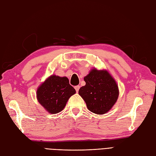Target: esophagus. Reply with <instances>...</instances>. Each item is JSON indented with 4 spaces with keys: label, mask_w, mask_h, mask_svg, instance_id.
Here are the masks:
<instances>
[{
    "label": "esophagus",
    "mask_w": 156,
    "mask_h": 156,
    "mask_svg": "<svg viewBox=\"0 0 156 156\" xmlns=\"http://www.w3.org/2000/svg\"><path fill=\"white\" fill-rule=\"evenodd\" d=\"M79 88H80V86H79V85H77V86L75 87V90H76L77 92L79 91Z\"/></svg>",
    "instance_id": "34e87169"
}]
</instances>
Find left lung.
<instances>
[{
    "instance_id": "left-lung-1",
    "label": "left lung",
    "mask_w": 156,
    "mask_h": 156,
    "mask_svg": "<svg viewBox=\"0 0 156 156\" xmlns=\"http://www.w3.org/2000/svg\"><path fill=\"white\" fill-rule=\"evenodd\" d=\"M86 85L79 94L85 100L88 109L98 115L108 113L116 103L119 94L118 85L106 69H92L84 77Z\"/></svg>"
}]
</instances>
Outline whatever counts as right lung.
Here are the masks:
<instances>
[{
  "label": "right lung",
  "mask_w": 156,
  "mask_h": 156,
  "mask_svg": "<svg viewBox=\"0 0 156 156\" xmlns=\"http://www.w3.org/2000/svg\"><path fill=\"white\" fill-rule=\"evenodd\" d=\"M66 77L52 75L42 83L37 90V99L49 113L56 114L62 111L68 100L75 94Z\"/></svg>",
  "instance_id": "add662e5"
}]
</instances>
